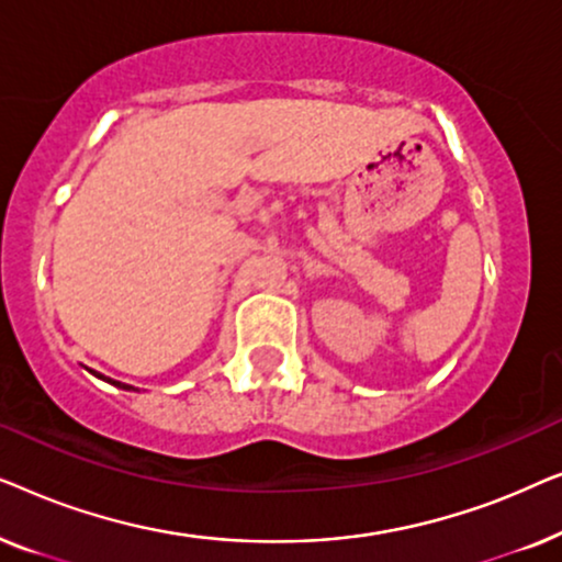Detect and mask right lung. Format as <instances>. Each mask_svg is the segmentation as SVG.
Here are the masks:
<instances>
[{
    "instance_id": "right-lung-1",
    "label": "right lung",
    "mask_w": 562,
    "mask_h": 562,
    "mask_svg": "<svg viewBox=\"0 0 562 562\" xmlns=\"http://www.w3.org/2000/svg\"><path fill=\"white\" fill-rule=\"evenodd\" d=\"M94 375H99V379L110 381V383H114V386H120V389H125V391H130V389H133V386H127V383H120V381H112V379H106V375H102V373H94Z\"/></svg>"
}]
</instances>
